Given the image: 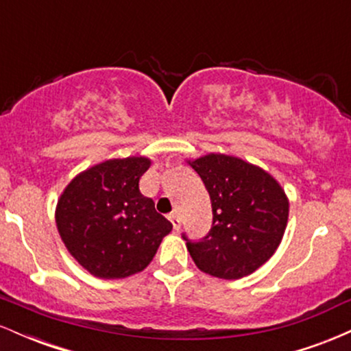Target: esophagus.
Returning <instances> with one entry per match:
<instances>
[{"label": "esophagus", "mask_w": 351, "mask_h": 351, "mask_svg": "<svg viewBox=\"0 0 351 351\" xmlns=\"http://www.w3.org/2000/svg\"><path fill=\"white\" fill-rule=\"evenodd\" d=\"M168 219L171 221V224H173V229H175V231H178L180 229V226H181V219H180V215L178 213H171L170 216H168Z\"/></svg>", "instance_id": "esophagus-1"}]
</instances>
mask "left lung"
Listing matches in <instances>:
<instances>
[{"instance_id": "1", "label": "left lung", "mask_w": 351, "mask_h": 351, "mask_svg": "<svg viewBox=\"0 0 351 351\" xmlns=\"http://www.w3.org/2000/svg\"><path fill=\"white\" fill-rule=\"evenodd\" d=\"M203 180L213 208V228L199 243H186L196 267L236 280L267 263L289 219V198L271 173L232 155L208 153L188 160Z\"/></svg>"}]
</instances>
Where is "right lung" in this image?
Returning a JSON list of instances; mask_svg holds the SVG:
<instances>
[{
  "label": "right lung",
  "instance_id": "obj_1",
  "mask_svg": "<svg viewBox=\"0 0 351 351\" xmlns=\"http://www.w3.org/2000/svg\"><path fill=\"white\" fill-rule=\"evenodd\" d=\"M150 158L127 156L80 171L64 188L56 226L67 251L99 279H123L142 272L173 229L140 193Z\"/></svg>",
  "mask_w": 351,
  "mask_h": 351
}]
</instances>
